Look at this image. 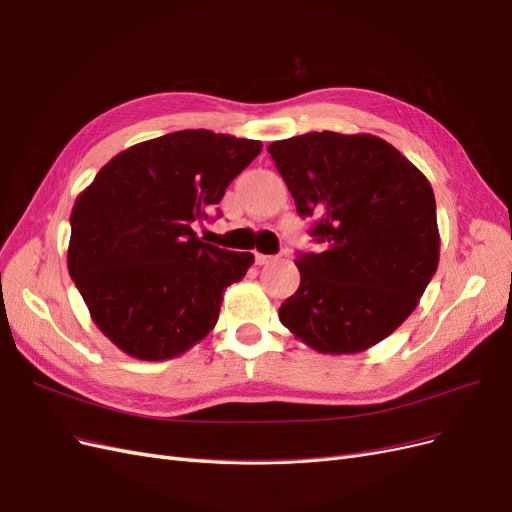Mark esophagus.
<instances>
[{
    "label": "esophagus",
    "instance_id": "esophagus-1",
    "mask_svg": "<svg viewBox=\"0 0 512 512\" xmlns=\"http://www.w3.org/2000/svg\"><path fill=\"white\" fill-rule=\"evenodd\" d=\"M276 257L274 255H263V253H255V263L257 266H266V263H270V261H274Z\"/></svg>",
    "mask_w": 512,
    "mask_h": 512
}]
</instances>
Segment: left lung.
<instances>
[{"instance_id": "obj_1", "label": "left lung", "mask_w": 512, "mask_h": 512, "mask_svg": "<svg viewBox=\"0 0 512 512\" xmlns=\"http://www.w3.org/2000/svg\"><path fill=\"white\" fill-rule=\"evenodd\" d=\"M270 156L299 217H316L323 253H299V289L280 323L323 354L380 344L420 304L439 266L437 204L428 179L373 135L308 132Z\"/></svg>"}]
</instances>
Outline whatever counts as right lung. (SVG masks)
I'll use <instances>...</instances> for the list:
<instances>
[{
  "mask_svg": "<svg viewBox=\"0 0 512 512\" xmlns=\"http://www.w3.org/2000/svg\"><path fill=\"white\" fill-rule=\"evenodd\" d=\"M261 147L204 128L170 132L111 158L75 200L69 274L94 325L128 356L175 358L217 325L223 291L255 257L202 242L192 223Z\"/></svg>",
  "mask_w": 512,
  "mask_h": 512,
  "instance_id": "right-lung-1",
  "label": "right lung"
}]
</instances>
